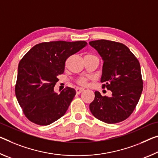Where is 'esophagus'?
<instances>
[{"label": "esophagus", "instance_id": "34e87169", "mask_svg": "<svg viewBox=\"0 0 158 158\" xmlns=\"http://www.w3.org/2000/svg\"><path fill=\"white\" fill-rule=\"evenodd\" d=\"M84 89L83 88H80V87H77V88H76V92L77 94H81V92L84 91Z\"/></svg>", "mask_w": 158, "mask_h": 158}]
</instances>
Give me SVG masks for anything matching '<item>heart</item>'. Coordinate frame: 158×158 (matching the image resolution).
I'll use <instances>...</instances> for the list:
<instances>
[{"mask_svg":"<svg viewBox=\"0 0 158 158\" xmlns=\"http://www.w3.org/2000/svg\"><path fill=\"white\" fill-rule=\"evenodd\" d=\"M86 56H95L94 55L92 54H87ZM96 57V56H95ZM91 79V77H85V76H82V77H79L78 79H77V83L79 84V85H81V86H85V85L86 84L87 81H89V80Z\"/></svg>","mask_w":158,"mask_h":158,"instance_id":"1","label":"heart"}]
</instances>
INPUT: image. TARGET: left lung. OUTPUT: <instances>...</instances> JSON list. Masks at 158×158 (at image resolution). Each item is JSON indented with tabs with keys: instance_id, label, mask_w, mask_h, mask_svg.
Wrapping results in <instances>:
<instances>
[{
	"instance_id": "obj_1",
	"label": "left lung",
	"mask_w": 158,
	"mask_h": 158,
	"mask_svg": "<svg viewBox=\"0 0 158 158\" xmlns=\"http://www.w3.org/2000/svg\"><path fill=\"white\" fill-rule=\"evenodd\" d=\"M103 60L102 88L112 91L102 96L95 91L89 106L93 115L107 124L119 123L132 114L141 97L143 81L136 56L124 44L109 40L90 41Z\"/></svg>"
}]
</instances>
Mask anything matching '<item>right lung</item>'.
Segmentation results:
<instances>
[{
  "label": "right lung",
  "instance_id": "add662e5",
  "mask_svg": "<svg viewBox=\"0 0 158 158\" xmlns=\"http://www.w3.org/2000/svg\"><path fill=\"white\" fill-rule=\"evenodd\" d=\"M84 41L43 42L24 55L18 66L15 95L29 121L46 126L65 114L76 94L66 87L57 94L53 89L64 71L67 59L86 46Z\"/></svg>",
  "mask_w": 158,
  "mask_h": 158
}]
</instances>
